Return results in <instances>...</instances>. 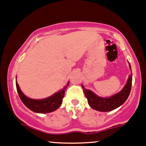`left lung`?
<instances>
[{
	"mask_svg": "<svg viewBox=\"0 0 146 146\" xmlns=\"http://www.w3.org/2000/svg\"><path fill=\"white\" fill-rule=\"evenodd\" d=\"M130 68L131 70V66L130 64ZM132 72V71H131ZM132 75L129 76L127 80L126 84L123 87L119 93L113 95L108 98H103L95 95L91 90L86 89L85 87L82 86L84 93L88 100V103L93 109L101 112H108L116 109L123 104L128 99L130 95L132 87Z\"/></svg>",
	"mask_w": 146,
	"mask_h": 146,
	"instance_id": "obj_1",
	"label": "left lung"
}]
</instances>
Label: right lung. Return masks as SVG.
<instances>
[{"mask_svg":"<svg viewBox=\"0 0 146 146\" xmlns=\"http://www.w3.org/2000/svg\"><path fill=\"white\" fill-rule=\"evenodd\" d=\"M68 84H69V82L64 87L62 90H59L54 95L47 98L43 99V100H33V99L27 98L23 94L18 86L17 81L16 82V88H17L18 95L21 101L29 109L38 113H48L58 109L62 103V99L64 96L65 90L68 86Z\"/></svg>","mask_w":146,"mask_h":146,"instance_id":"1","label":"right lung"}]
</instances>
